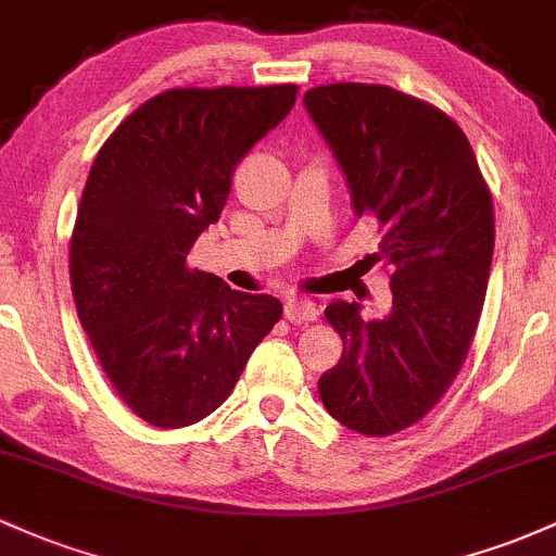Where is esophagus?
Listing matches in <instances>:
<instances>
[{"label": "esophagus", "mask_w": 556, "mask_h": 556, "mask_svg": "<svg viewBox=\"0 0 556 556\" xmlns=\"http://www.w3.org/2000/svg\"><path fill=\"white\" fill-rule=\"evenodd\" d=\"M319 316V308L311 301H298V298H290L285 303V319L292 321V325H306V321H314Z\"/></svg>", "instance_id": "1"}]
</instances>
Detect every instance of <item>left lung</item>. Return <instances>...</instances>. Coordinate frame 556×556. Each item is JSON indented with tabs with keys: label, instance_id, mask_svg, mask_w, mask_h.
Wrapping results in <instances>:
<instances>
[{
	"label": "left lung",
	"instance_id": "8db88e82",
	"mask_svg": "<svg viewBox=\"0 0 556 556\" xmlns=\"http://www.w3.org/2000/svg\"><path fill=\"white\" fill-rule=\"evenodd\" d=\"M345 176L353 213L386 229L393 306L364 319L332 301L343 358L319 377L327 412L362 435H393L441 401L478 329L493 258V203L465 131L427 102L377 84L303 97Z\"/></svg>",
	"mask_w": 556,
	"mask_h": 556
}]
</instances>
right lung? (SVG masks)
<instances>
[{"instance_id": "add662e5", "label": "right lung", "mask_w": 556, "mask_h": 556, "mask_svg": "<svg viewBox=\"0 0 556 556\" xmlns=\"http://www.w3.org/2000/svg\"><path fill=\"white\" fill-rule=\"evenodd\" d=\"M295 91H163L97 152L71 240L73 301L108 380L144 422L170 430L216 412L282 316L277 298L189 271L187 255Z\"/></svg>"}]
</instances>
